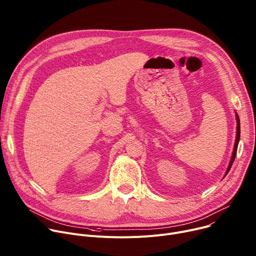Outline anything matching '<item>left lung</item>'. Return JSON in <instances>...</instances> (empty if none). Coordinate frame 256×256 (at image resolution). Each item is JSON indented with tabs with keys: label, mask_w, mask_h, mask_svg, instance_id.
<instances>
[{
	"label": "left lung",
	"mask_w": 256,
	"mask_h": 256,
	"mask_svg": "<svg viewBox=\"0 0 256 256\" xmlns=\"http://www.w3.org/2000/svg\"><path fill=\"white\" fill-rule=\"evenodd\" d=\"M236 119H237V136H236V141H235V146H234V152H233V156H232V158H231V162L229 164V166L228 168H226V175L229 173V171L231 170V166L234 162V160L236 158V154H237V148H238V144H239V138H240V119H239V116L236 114ZM224 175V176H226Z\"/></svg>",
	"instance_id": "1"
}]
</instances>
